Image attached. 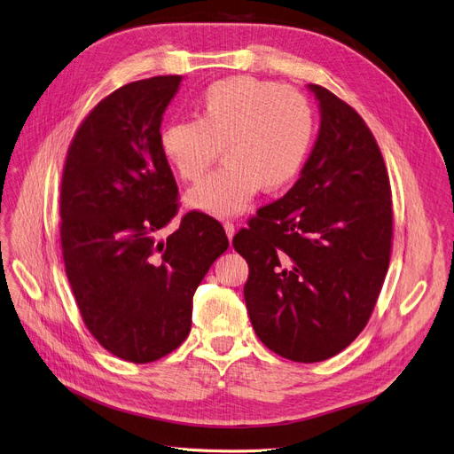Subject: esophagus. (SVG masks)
Returning a JSON list of instances; mask_svg holds the SVG:
<instances>
[{
  "label": "esophagus",
  "instance_id": "1",
  "mask_svg": "<svg viewBox=\"0 0 454 454\" xmlns=\"http://www.w3.org/2000/svg\"><path fill=\"white\" fill-rule=\"evenodd\" d=\"M224 230H226V236H228V239L231 241V238H233V233H236V226H233V223L226 221V223H224Z\"/></svg>",
  "mask_w": 454,
  "mask_h": 454
}]
</instances>
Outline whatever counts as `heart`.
<instances>
[{
	"label": "heart",
	"instance_id": "heart-1",
	"mask_svg": "<svg viewBox=\"0 0 454 454\" xmlns=\"http://www.w3.org/2000/svg\"><path fill=\"white\" fill-rule=\"evenodd\" d=\"M314 112L305 95L248 74L216 80L201 91L196 120L166 123L164 160L184 181H198L218 153L224 166L187 194L211 215L241 213L260 187L277 192L297 177L314 142Z\"/></svg>",
	"mask_w": 454,
	"mask_h": 454
}]
</instances>
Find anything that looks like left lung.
Segmentation results:
<instances>
[{
  "label": "left lung",
  "instance_id": "8db88e82",
  "mask_svg": "<svg viewBox=\"0 0 454 454\" xmlns=\"http://www.w3.org/2000/svg\"><path fill=\"white\" fill-rule=\"evenodd\" d=\"M309 88L322 125L301 177L231 241L248 263L243 294L258 339L295 363L325 361L357 339L393 243L391 183L374 134L342 98Z\"/></svg>",
  "mask_w": 454,
  "mask_h": 454
}]
</instances>
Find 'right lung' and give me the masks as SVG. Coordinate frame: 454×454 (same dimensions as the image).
Returning a JSON list of instances; mask_svg holds the SVG:
<instances>
[{
	"mask_svg": "<svg viewBox=\"0 0 454 454\" xmlns=\"http://www.w3.org/2000/svg\"><path fill=\"white\" fill-rule=\"evenodd\" d=\"M179 82H130L100 100L76 129L61 177V250L82 320L112 356L137 364L189 337L192 295L228 248L223 224L201 211L159 239L179 209L159 145Z\"/></svg>",
	"mask_w": 454,
	"mask_h": 454,
	"instance_id": "obj_1",
	"label": "right lung"
}]
</instances>
